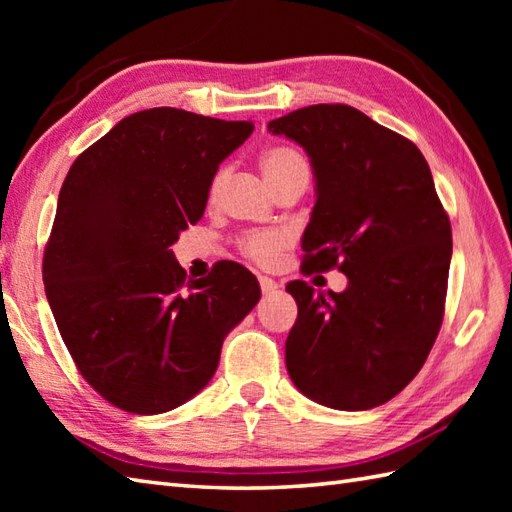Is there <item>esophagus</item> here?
I'll return each instance as SVG.
<instances>
[{
    "instance_id": "obj_1",
    "label": "esophagus",
    "mask_w": 512,
    "mask_h": 512,
    "mask_svg": "<svg viewBox=\"0 0 512 512\" xmlns=\"http://www.w3.org/2000/svg\"><path fill=\"white\" fill-rule=\"evenodd\" d=\"M259 286H262V292L264 295H273V292H277V281L270 279V277H259Z\"/></svg>"
}]
</instances>
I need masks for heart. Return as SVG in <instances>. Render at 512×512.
<instances>
[{
  "mask_svg": "<svg viewBox=\"0 0 512 512\" xmlns=\"http://www.w3.org/2000/svg\"><path fill=\"white\" fill-rule=\"evenodd\" d=\"M262 171L266 180L273 184V189L279 182H284L292 173L299 169H306V160H303L295 149L277 145V147H268L262 154ZM226 169H220L211 180L209 187V202H215L217 195H220L224 182H226ZM288 235L284 231H264V233H253L244 237L242 248L244 253L255 259L257 264H273L277 255L288 246Z\"/></svg>",
  "mask_w": 512,
  "mask_h": 512,
  "instance_id": "heart-1",
  "label": "heart"
}]
</instances>
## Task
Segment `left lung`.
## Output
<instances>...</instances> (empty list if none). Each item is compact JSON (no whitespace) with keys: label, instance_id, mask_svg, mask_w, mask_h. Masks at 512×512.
<instances>
[{"label":"left lung","instance_id":"left-lung-1","mask_svg":"<svg viewBox=\"0 0 512 512\" xmlns=\"http://www.w3.org/2000/svg\"><path fill=\"white\" fill-rule=\"evenodd\" d=\"M303 147L317 202L306 268H339L343 292L290 281L297 321L286 367L303 396L341 411L383 405L427 361L442 325L451 224L411 140L350 105H310L268 123Z\"/></svg>","mask_w":512,"mask_h":512}]
</instances>
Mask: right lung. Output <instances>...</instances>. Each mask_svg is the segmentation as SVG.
<instances>
[{"instance_id": "add662e5", "label": "right lung", "mask_w": 512, "mask_h": 512, "mask_svg": "<svg viewBox=\"0 0 512 512\" xmlns=\"http://www.w3.org/2000/svg\"><path fill=\"white\" fill-rule=\"evenodd\" d=\"M253 129L154 107L118 121L63 180L46 297L79 372L118 409L154 416L200 394L226 334L262 297L244 266L187 279L171 253L204 215L220 162Z\"/></svg>"}]
</instances>
